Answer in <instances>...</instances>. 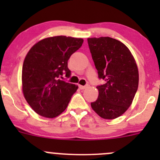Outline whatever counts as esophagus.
<instances>
[{
    "label": "esophagus",
    "mask_w": 160,
    "mask_h": 160,
    "mask_svg": "<svg viewBox=\"0 0 160 160\" xmlns=\"http://www.w3.org/2000/svg\"><path fill=\"white\" fill-rule=\"evenodd\" d=\"M88 88V85H85V86H82V85H79V88H80V90H84L86 89V88Z\"/></svg>",
    "instance_id": "34e87169"
}]
</instances>
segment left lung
<instances>
[{
  "mask_svg": "<svg viewBox=\"0 0 160 160\" xmlns=\"http://www.w3.org/2000/svg\"><path fill=\"white\" fill-rule=\"evenodd\" d=\"M98 77L105 83L97 87L98 98L90 104L102 118L114 119L132 104L138 86V70L128 48L110 37L88 38Z\"/></svg>",
  "mask_w": 160,
  "mask_h": 160,
  "instance_id": "8db88e82",
  "label": "left lung"
}]
</instances>
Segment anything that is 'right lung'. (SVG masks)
Wrapping results in <instances>:
<instances>
[{"label": "right lung", "mask_w": 160, "mask_h": 160, "mask_svg": "<svg viewBox=\"0 0 160 160\" xmlns=\"http://www.w3.org/2000/svg\"><path fill=\"white\" fill-rule=\"evenodd\" d=\"M83 42V38L64 35L49 37L35 43L27 53L22 67V91L38 114L53 118L66 110L78 86L59 77H70L68 59Z\"/></svg>", "instance_id": "add662e5"}]
</instances>
